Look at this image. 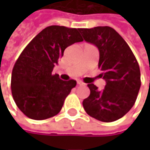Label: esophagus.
Wrapping results in <instances>:
<instances>
[{
	"label": "esophagus",
	"instance_id": "esophagus-1",
	"mask_svg": "<svg viewBox=\"0 0 150 150\" xmlns=\"http://www.w3.org/2000/svg\"><path fill=\"white\" fill-rule=\"evenodd\" d=\"M77 84L78 85H84V82H82L81 81H77Z\"/></svg>",
	"mask_w": 150,
	"mask_h": 150
}]
</instances>
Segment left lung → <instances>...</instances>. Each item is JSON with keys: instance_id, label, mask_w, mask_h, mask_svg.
Segmentation results:
<instances>
[{"instance_id": "8db88e82", "label": "left lung", "mask_w": 150, "mask_h": 150, "mask_svg": "<svg viewBox=\"0 0 150 150\" xmlns=\"http://www.w3.org/2000/svg\"><path fill=\"white\" fill-rule=\"evenodd\" d=\"M83 39L97 47L98 67L106 81L103 90L88 84L90 95L82 102L91 117L104 122L122 118L134 106L141 87L139 64L124 39L112 28H80Z\"/></svg>"}]
</instances>
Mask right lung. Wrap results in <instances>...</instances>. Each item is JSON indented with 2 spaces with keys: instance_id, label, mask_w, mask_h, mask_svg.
<instances>
[{
  "instance_id": "right-lung-1",
  "label": "right lung",
  "mask_w": 150,
  "mask_h": 150,
  "mask_svg": "<svg viewBox=\"0 0 150 150\" xmlns=\"http://www.w3.org/2000/svg\"><path fill=\"white\" fill-rule=\"evenodd\" d=\"M80 28L49 26L23 49L11 76L14 101L28 118L45 120L56 115L76 81H62L52 71L64 50L82 42Z\"/></svg>"
}]
</instances>
